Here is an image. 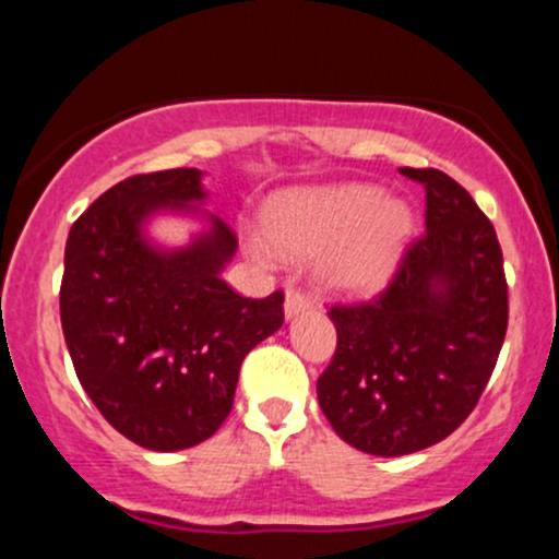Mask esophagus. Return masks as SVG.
I'll use <instances>...</instances> for the list:
<instances>
[{
  "label": "esophagus",
  "instance_id": "34e87169",
  "mask_svg": "<svg viewBox=\"0 0 559 559\" xmlns=\"http://www.w3.org/2000/svg\"><path fill=\"white\" fill-rule=\"evenodd\" d=\"M305 310H310V297H307V294L301 292V288H297V286H288V292H286V301H284V312H286V318L299 316V312H305Z\"/></svg>",
  "mask_w": 559,
  "mask_h": 559
}]
</instances>
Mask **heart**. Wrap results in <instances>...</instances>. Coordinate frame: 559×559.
<instances>
[{
  "label": "heart",
  "mask_w": 559,
  "mask_h": 559,
  "mask_svg": "<svg viewBox=\"0 0 559 559\" xmlns=\"http://www.w3.org/2000/svg\"><path fill=\"white\" fill-rule=\"evenodd\" d=\"M265 236L278 254L320 258V275L333 288L370 292L394 271L413 234V213L402 199H383L376 186L346 183L284 191L267 204ZM254 260L275 258L262 239H249Z\"/></svg>",
  "instance_id": "heart-1"
}]
</instances>
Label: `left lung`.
<instances>
[{
    "mask_svg": "<svg viewBox=\"0 0 559 559\" xmlns=\"http://www.w3.org/2000/svg\"><path fill=\"white\" fill-rule=\"evenodd\" d=\"M426 189V234L376 299L333 305L336 355L318 402L346 444L400 457L439 444L473 413L507 333V281L491 221L454 178L402 168Z\"/></svg>",
    "mask_w": 559,
    "mask_h": 559,
    "instance_id": "8db88e82",
    "label": "left lung"
}]
</instances>
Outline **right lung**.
Here are the masks:
<instances>
[{"label":"right lung","mask_w":559,"mask_h":559,"mask_svg":"<svg viewBox=\"0 0 559 559\" xmlns=\"http://www.w3.org/2000/svg\"><path fill=\"white\" fill-rule=\"evenodd\" d=\"M202 170L131 176L73 223L60 318L83 391L115 431L178 452L210 439L234 407L243 357L284 325V294L239 297L221 278L236 236L221 217L189 247L159 249L144 223L199 213Z\"/></svg>","instance_id":"obj_1"}]
</instances>
